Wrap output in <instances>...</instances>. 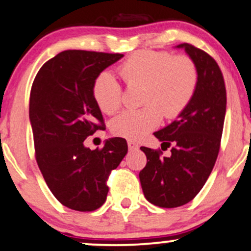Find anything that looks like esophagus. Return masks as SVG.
Returning <instances> with one entry per match:
<instances>
[{
  "mask_svg": "<svg viewBox=\"0 0 251 251\" xmlns=\"http://www.w3.org/2000/svg\"><path fill=\"white\" fill-rule=\"evenodd\" d=\"M127 145H128L129 151H137V150H139V145H138L135 142H132V140H128Z\"/></svg>",
  "mask_w": 251,
  "mask_h": 251,
  "instance_id": "1",
  "label": "esophagus"
}]
</instances>
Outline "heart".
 Returning <instances> with one entry per match:
<instances>
[{
    "instance_id": "1",
    "label": "heart",
    "mask_w": 251,
    "mask_h": 251,
    "mask_svg": "<svg viewBox=\"0 0 251 251\" xmlns=\"http://www.w3.org/2000/svg\"><path fill=\"white\" fill-rule=\"evenodd\" d=\"M119 73L126 85L142 86L140 109L125 111L112 122L119 137L137 140L154 129L166 118L184 111L195 93L197 72L186 56L174 57L166 51H137L122 63ZM93 97L103 113L112 114L122 105V88L116 77L102 72L93 83Z\"/></svg>"
}]
</instances>
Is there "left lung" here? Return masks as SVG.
<instances>
[{"mask_svg": "<svg viewBox=\"0 0 251 251\" xmlns=\"http://www.w3.org/2000/svg\"><path fill=\"white\" fill-rule=\"evenodd\" d=\"M175 48L185 50L194 62L197 85L177 119L153 133L162 145H174L171 155L140 148L148 158L139 172L144 196L160 208L184 205L203 188L217 159L226 109V86L215 60L189 43Z\"/></svg>", "mask_w": 251, "mask_h": 251, "instance_id": "8db88e82", "label": "left lung"}]
</instances>
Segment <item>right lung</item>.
<instances>
[{
    "instance_id": "1",
    "label": "right lung",
    "mask_w": 251,
    "mask_h": 251,
    "mask_svg": "<svg viewBox=\"0 0 251 251\" xmlns=\"http://www.w3.org/2000/svg\"><path fill=\"white\" fill-rule=\"evenodd\" d=\"M123 56L61 51L40 68L31 86L29 122L37 165L51 194L72 210L93 211L105 203L109 172L127 153L123 138L107 139L101 150L83 144L103 123L93 83Z\"/></svg>"
}]
</instances>
